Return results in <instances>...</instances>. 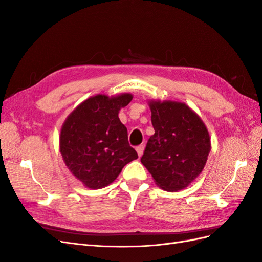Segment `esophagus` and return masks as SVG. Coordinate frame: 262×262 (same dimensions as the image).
Masks as SVG:
<instances>
[{
  "mask_svg": "<svg viewBox=\"0 0 262 262\" xmlns=\"http://www.w3.org/2000/svg\"><path fill=\"white\" fill-rule=\"evenodd\" d=\"M136 149H137V152H138V155L141 157V156H142V154H143V150H144V145H143V144L138 145V146L136 147Z\"/></svg>",
  "mask_w": 262,
  "mask_h": 262,
  "instance_id": "esophagus-1",
  "label": "esophagus"
}]
</instances>
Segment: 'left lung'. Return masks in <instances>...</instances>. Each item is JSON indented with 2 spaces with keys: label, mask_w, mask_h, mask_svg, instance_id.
I'll list each match as a JSON object with an SVG mask.
<instances>
[{
  "label": "left lung",
  "mask_w": 262,
  "mask_h": 262,
  "mask_svg": "<svg viewBox=\"0 0 262 262\" xmlns=\"http://www.w3.org/2000/svg\"><path fill=\"white\" fill-rule=\"evenodd\" d=\"M155 133L141 157L156 184L167 191L186 188L200 175L211 149L209 132L199 116L176 101H152Z\"/></svg>",
  "instance_id": "8db88e82"
}]
</instances>
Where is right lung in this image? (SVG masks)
<instances>
[{
  "label": "right lung",
  "instance_id": "1",
  "mask_svg": "<svg viewBox=\"0 0 262 262\" xmlns=\"http://www.w3.org/2000/svg\"><path fill=\"white\" fill-rule=\"evenodd\" d=\"M132 100L122 94L109 98L91 97L78 106L61 129L60 150L71 172L91 189L108 186L124 165L137 160L130 146L128 130L118 117L119 110Z\"/></svg>",
  "mask_w": 262,
  "mask_h": 262
}]
</instances>
